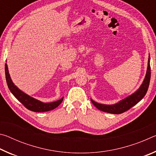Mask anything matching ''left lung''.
I'll list each match as a JSON object with an SVG mask.
<instances>
[{
	"instance_id": "8db88e82",
	"label": "left lung",
	"mask_w": 156,
	"mask_h": 156,
	"mask_svg": "<svg viewBox=\"0 0 156 156\" xmlns=\"http://www.w3.org/2000/svg\"><path fill=\"white\" fill-rule=\"evenodd\" d=\"M150 78H151V67H150V58L149 57L146 76H145L144 80L143 83H142V85L140 86V87L139 88L138 90L136 93L132 94L131 96L127 97L126 98L122 100V101L119 102L118 103L113 105L98 104L92 100H91V101L97 109H98L100 111H102V112L113 113V114H120V113H122L126 112L129 109H131L132 107H133L134 105H136L138 102L140 101L143 98L145 94H147L148 88H149Z\"/></svg>"
}]
</instances>
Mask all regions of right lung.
Returning <instances> with one entry per match:
<instances>
[{"instance_id":"1","label":"right lung","mask_w":156,"mask_h":156,"mask_svg":"<svg viewBox=\"0 0 156 156\" xmlns=\"http://www.w3.org/2000/svg\"><path fill=\"white\" fill-rule=\"evenodd\" d=\"M5 78H6V81L7 86L9 89L10 91L12 92V94L16 98V99L22 103L24 106L27 108V109L32 111L35 112H48L54 109L55 108L58 107L60 103L62 102L63 98L58 101L50 102V103H44L39 100L33 98L28 95L23 93L20 89H18L16 87L14 83H12V79L10 78L9 73L8 72V68H7V63L5 65Z\"/></svg>"}]
</instances>
